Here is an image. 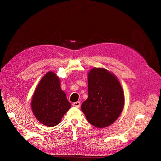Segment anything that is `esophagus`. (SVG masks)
Here are the masks:
<instances>
[{"label": "esophagus", "mask_w": 161, "mask_h": 161, "mask_svg": "<svg viewBox=\"0 0 161 161\" xmlns=\"http://www.w3.org/2000/svg\"><path fill=\"white\" fill-rule=\"evenodd\" d=\"M80 104H81V103H80V101H77V102H75V103H73V106L78 108V107H80Z\"/></svg>", "instance_id": "34e87169"}]
</instances>
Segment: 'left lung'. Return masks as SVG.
Instances as JSON below:
<instances>
[{"instance_id":"8db88e82","label":"left lung","mask_w":161,"mask_h":161,"mask_svg":"<svg viewBox=\"0 0 161 161\" xmlns=\"http://www.w3.org/2000/svg\"><path fill=\"white\" fill-rule=\"evenodd\" d=\"M88 80V97L81 104L82 111L92 125L108 127L123 111L122 87L115 76L103 68H93Z\"/></svg>"}]
</instances>
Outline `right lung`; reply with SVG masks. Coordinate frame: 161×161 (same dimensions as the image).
I'll list each match as a JSON object with an SVG mask.
<instances>
[{
    "instance_id": "add662e5",
    "label": "right lung",
    "mask_w": 161,
    "mask_h": 161,
    "mask_svg": "<svg viewBox=\"0 0 161 161\" xmlns=\"http://www.w3.org/2000/svg\"><path fill=\"white\" fill-rule=\"evenodd\" d=\"M71 107L61 89L58 77L53 72H48L40 80L31 100L35 117L44 125L54 127L60 123Z\"/></svg>"
}]
</instances>
